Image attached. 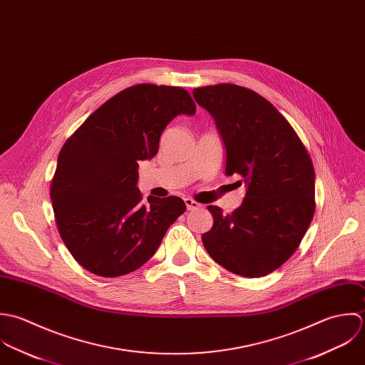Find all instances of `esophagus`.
I'll return each mask as SVG.
<instances>
[{"mask_svg":"<svg viewBox=\"0 0 365 365\" xmlns=\"http://www.w3.org/2000/svg\"><path fill=\"white\" fill-rule=\"evenodd\" d=\"M185 203H186V207H187V210H197V209H200L202 207V205H199L197 202H195V200H192V199H185Z\"/></svg>","mask_w":365,"mask_h":365,"instance_id":"obj_1","label":"esophagus"}]
</instances>
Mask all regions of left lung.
Segmentation results:
<instances>
[{
  "instance_id": "obj_1",
  "label": "left lung",
  "mask_w": 365,
  "mask_h": 365,
  "mask_svg": "<svg viewBox=\"0 0 365 365\" xmlns=\"http://www.w3.org/2000/svg\"><path fill=\"white\" fill-rule=\"evenodd\" d=\"M215 118L225 148V175L244 178L245 197L231 215L209 206L213 227L202 235L227 271L259 278L291 258L314 213V169L287 118L258 93L217 84L193 90Z\"/></svg>"
}]
</instances>
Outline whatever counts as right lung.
<instances>
[{"label": "right lung", "instance_id": "add662e5", "mask_svg": "<svg viewBox=\"0 0 365 365\" xmlns=\"http://www.w3.org/2000/svg\"><path fill=\"white\" fill-rule=\"evenodd\" d=\"M195 113L182 87L137 84L106 101L65 143L51 200L61 237L83 268L104 278L138 269L185 213L176 196L141 203L138 163L158 153L176 115Z\"/></svg>", "mask_w": 365, "mask_h": 365}]
</instances>
